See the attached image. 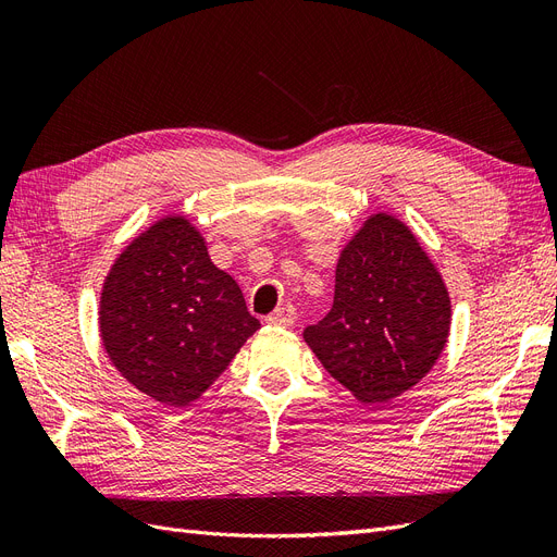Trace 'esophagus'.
Here are the masks:
<instances>
[{"instance_id": "1", "label": "esophagus", "mask_w": 557, "mask_h": 557, "mask_svg": "<svg viewBox=\"0 0 557 557\" xmlns=\"http://www.w3.org/2000/svg\"><path fill=\"white\" fill-rule=\"evenodd\" d=\"M295 320H297V311L290 305H285V307L276 309L272 315H267V323L278 325V327H293Z\"/></svg>"}]
</instances>
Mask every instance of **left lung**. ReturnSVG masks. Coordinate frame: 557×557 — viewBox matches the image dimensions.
Instances as JSON below:
<instances>
[{
  "label": "left lung",
  "instance_id": "left-lung-1",
  "mask_svg": "<svg viewBox=\"0 0 557 557\" xmlns=\"http://www.w3.org/2000/svg\"><path fill=\"white\" fill-rule=\"evenodd\" d=\"M450 295L401 218L369 213L339 252L334 305L305 342L332 379L376 407L423 381L448 344Z\"/></svg>",
  "mask_w": 557,
  "mask_h": 557
}]
</instances>
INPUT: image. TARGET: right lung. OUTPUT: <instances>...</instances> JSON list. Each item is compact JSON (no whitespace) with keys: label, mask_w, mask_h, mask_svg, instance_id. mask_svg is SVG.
<instances>
[{"label":"right lung","mask_w":557,"mask_h":557,"mask_svg":"<svg viewBox=\"0 0 557 557\" xmlns=\"http://www.w3.org/2000/svg\"><path fill=\"white\" fill-rule=\"evenodd\" d=\"M97 323L115 372L164 407L205 395L260 330L239 283L211 262L185 213L158 218L117 252Z\"/></svg>","instance_id":"1"}]
</instances>
